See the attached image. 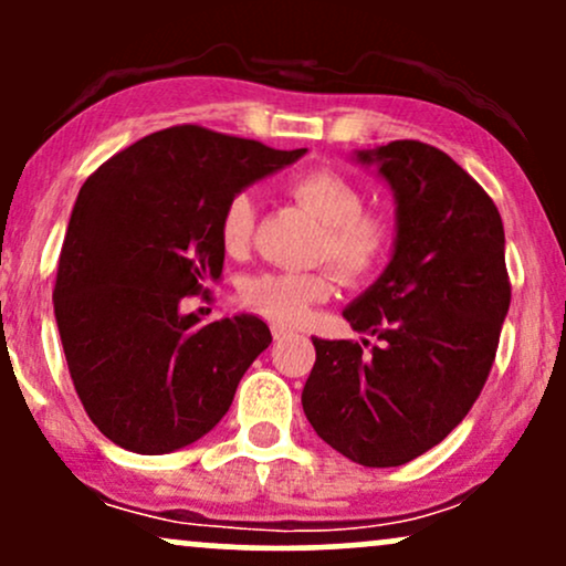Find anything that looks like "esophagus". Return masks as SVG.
<instances>
[{
	"mask_svg": "<svg viewBox=\"0 0 566 566\" xmlns=\"http://www.w3.org/2000/svg\"><path fill=\"white\" fill-rule=\"evenodd\" d=\"M271 335H274V340H284V337H292V329L284 327V324H271Z\"/></svg>",
	"mask_w": 566,
	"mask_h": 566,
	"instance_id": "34e87169",
	"label": "esophagus"
}]
</instances>
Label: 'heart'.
Wrapping results in <instances>:
<instances>
[{
    "mask_svg": "<svg viewBox=\"0 0 566 566\" xmlns=\"http://www.w3.org/2000/svg\"><path fill=\"white\" fill-rule=\"evenodd\" d=\"M287 193L322 223L316 255L327 258L346 279L373 274L391 247V229L378 216H367L359 188L329 170L303 172L287 184ZM255 223L252 193H237L220 216V244L229 255H242ZM333 282L324 271L284 274L263 271L239 284V295L258 314L282 324H297L314 303L327 301Z\"/></svg>",
    "mask_w": 566,
    "mask_h": 566,
    "instance_id": "heart-1",
    "label": "heart"
}]
</instances>
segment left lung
Masks as SVG:
<instances>
[{
	"mask_svg": "<svg viewBox=\"0 0 566 566\" xmlns=\"http://www.w3.org/2000/svg\"><path fill=\"white\" fill-rule=\"evenodd\" d=\"M394 193L388 265L343 316L380 346L314 337L303 412L333 450L367 469L439 444L482 394L511 303L495 201L420 140L350 154ZM367 343V340H361Z\"/></svg>",
	"mask_w": 566,
	"mask_h": 566,
	"instance_id": "obj_1",
	"label": "left lung"
}]
</instances>
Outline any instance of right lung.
I'll return each instance as SVG.
<instances>
[{
    "label": "right lung",
    "mask_w": 566,
    "mask_h": 566,
    "mask_svg": "<svg viewBox=\"0 0 566 566\" xmlns=\"http://www.w3.org/2000/svg\"><path fill=\"white\" fill-rule=\"evenodd\" d=\"M197 125L146 135L84 180L53 292L71 380L114 444L167 454L210 433L271 346L261 316L205 324L180 308L223 274L220 216L297 161Z\"/></svg>",
    "instance_id": "add662e5"
}]
</instances>
